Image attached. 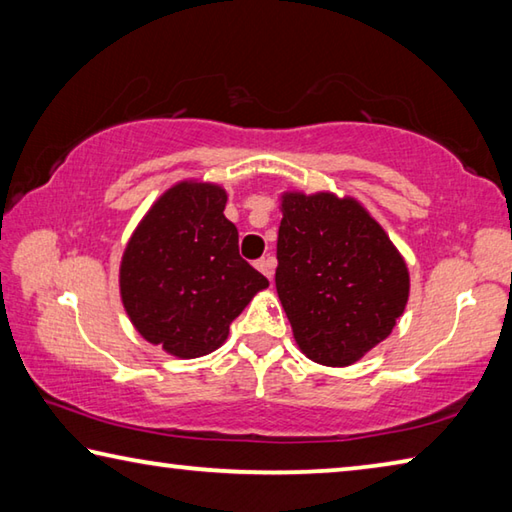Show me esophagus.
Wrapping results in <instances>:
<instances>
[{
  "label": "esophagus",
  "instance_id": "34e87169",
  "mask_svg": "<svg viewBox=\"0 0 512 512\" xmlns=\"http://www.w3.org/2000/svg\"><path fill=\"white\" fill-rule=\"evenodd\" d=\"M258 272H263L267 279H274V270H276V258L274 256H263L261 261H256Z\"/></svg>",
  "mask_w": 512,
  "mask_h": 512
}]
</instances>
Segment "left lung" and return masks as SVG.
<instances>
[{"instance_id": "8db88e82", "label": "left lung", "mask_w": 512, "mask_h": 512, "mask_svg": "<svg viewBox=\"0 0 512 512\" xmlns=\"http://www.w3.org/2000/svg\"><path fill=\"white\" fill-rule=\"evenodd\" d=\"M276 292L301 353L351 366L391 335L409 299L405 258L353 197L283 193Z\"/></svg>"}]
</instances>
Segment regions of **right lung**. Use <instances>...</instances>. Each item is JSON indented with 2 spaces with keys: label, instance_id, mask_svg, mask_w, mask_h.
Returning a JSON list of instances; mask_svg holds the SVG:
<instances>
[{
  "label": "right lung",
  "instance_id": "1",
  "mask_svg": "<svg viewBox=\"0 0 512 512\" xmlns=\"http://www.w3.org/2000/svg\"><path fill=\"white\" fill-rule=\"evenodd\" d=\"M224 204L218 184H175L143 215L121 258V301L132 326L182 360L220 348L231 321L270 285L240 258Z\"/></svg>",
  "mask_w": 512,
  "mask_h": 512
}]
</instances>
